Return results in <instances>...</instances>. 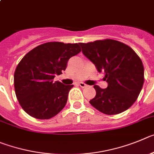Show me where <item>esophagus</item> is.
<instances>
[{"mask_svg": "<svg viewBox=\"0 0 154 154\" xmlns=\"http://www.w3.org/2000/svg\"><path fill=\"white\" fill-rule=\"evenodd\" d=\"M79 86H80V87H83V88H84V87H87V84H84V83H79Z\"/></svg>", "mask_w": 154, "mask_h": 154, "instance_id": "esophagus-1", "label": "esophagus"}]
</instances>
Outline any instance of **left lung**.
Instances as JSON below:
<instances>
[{
    "instance_id": "1",
    "label": "left lung",
    "mask_w": 154,
    "mask_h": 154,
    "mask_svg": "<svg viewBox=\"0 0 154 154\" xmlns=\"http://www.w3.org/2000/svg\"><path fill=\"white\" fill-rule=\"evenodd\" d=\"M82 52L103 72L108 86L94 85L96 96L90 103L101 113L118 114L134 103L144 82V69L140 58L127 44L112 39L79 44Z\"/></svg>"
}]
</instances>
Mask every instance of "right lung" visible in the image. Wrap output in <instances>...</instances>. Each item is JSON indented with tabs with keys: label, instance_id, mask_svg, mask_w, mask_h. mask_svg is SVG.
Listing matches in <instances>:
<instances>
[{
	"label": "right lung",
	"instance_id": "add662e5",
	"mask_svg": "<svg viewBox=\"0 0 154 154\" xmlns=\"http://www.w3.org/2000/svg\"><path fill=\"white\" fill-rule=\"evenodd\" d=\"M80 51L78 44L48 42L22 58L15 70L14 82L17 98L27 114L47 120L61 111L74 85H63L54 78L62 74L69 59Z\"/></svg>",
	"mask_w": 154,
	"mask_h": 154
}]
</instances>
